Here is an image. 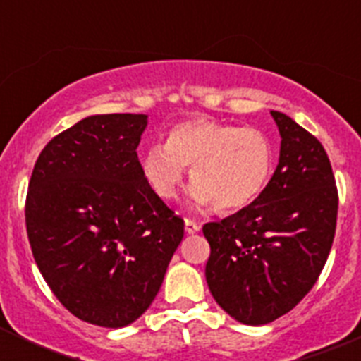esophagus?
<instances>
[{"label":"esophagus","instance_id":"34e87169","mask_svg":"<svg viewBox=\"0 0 361 361\" xmlns=\"http://www.w3.org/2000/svg\"><path fill=\"white\" fill-rule=\"evenodd\" d=\"M184 224H186V233H190V235H193V233H197L200 229L199 222H195V220L191 219L184 220Z\"/></svg>","mask_w":361,"mask_h":361}]
</instances>
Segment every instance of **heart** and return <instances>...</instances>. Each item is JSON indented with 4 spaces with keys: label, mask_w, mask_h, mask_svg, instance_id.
Segmentation results:
<instances>
[{
    "label": "heart",
    "mask_w": 361,
    "mask_h": 361,
    "mask_svg": "<svg viewBox=\"0 0 361 361\" xmlns=\"http://www.w3.org/2000/svg\"><path fill=\"white\" fill-rule=\"evenodd\" d=\"M186 166L191 168V200L219 212H237L262 195L275 171V145L253 126L215 119L175 124L168 141L142 153V173L161 199L177 197Z\"/></svg>",
    "instance_id": "b5f03b06"
}]
</instances>
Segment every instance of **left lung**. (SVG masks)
I'll use <instances>...</instances> for the list:
<instances>
[{
	"label": "left lung",
	"mask_w": 361,
	"mask_h": 361,
	"mask_svg": "<svg viewBox=\"0 0 361 361\" xmlns=\"http://www.w3.org/2000/svg\"><path fill=\"white\" fill-rule=\"evenodd\" d=\"M282 145L269 186L253 204L204 224L206 280L235 320L264 325L300 304L324 269L336 231L338 190L317 137L271 111Z\"/></svg>",
	"instance_id": "1"
}]
</instances>
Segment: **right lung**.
Wrapping results in <instances>:
<instances>
[{"label":"right lung","mask_w":361,"mask_h":361,"mask_svg":"<svg viewBox=\"0 0 361 361\" xmlns=\"http://www.w3.org/2000/svg\"><path fill=\"white\" fill-rule=\"evenodd\" d=\"M141 114L79 121L37 157L25 202L32 255L79 320L124 327L149 307L184 237L137 157Z\"/></svg>","instance_id":"1"}]
</instances>
